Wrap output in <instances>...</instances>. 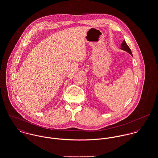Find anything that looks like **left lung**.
Masks as SVG:
<instances>
[{"label": "left lung", "instance_id": "8db88e82", "mask_svg": "<svg viewBox=\"0 0 158 158\" xmlns=\"http://www.w3.org/2000/svg\"><path fill=\"white\" fill-rule=\"evenodd\" d=\"M121 49H123V50H124V51H126V52H127L128 53H129L131 56H132L131 51V50H130L129 46L127 44V43H126L125 40H123V43H121Z\"/></svg>", "mask_w": 158, "mask_h": 158}]
</instances>
